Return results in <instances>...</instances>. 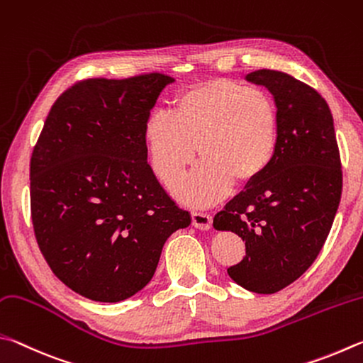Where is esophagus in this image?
Masks as SVG:
<instances>
[{
    "label": "esophagus",
    "mask_w": 363,
    "mask_h": 363,
    "mask_svg": "<svg viewBox=\"0 0 363 363\" xmlns=\"http://www.w3.org/2000/svg\"><path fill=\"white\" fill-rule=\"evenodd\" d=\"M191 221L193 225L201 231H207L212 228V217L208 213H201V212H193L191 213Z\"/></svg>",
    "instance_id": "esophagus-1"
}]
</instances>
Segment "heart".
<instances>
[{
	"label": "heart",
	"mask_w": 363,
	"mask_h": 363,
	"mask_svg": "<svg viewBox=\"0 0 363 363\" xmlns=\"http://www.w3.org/2000/svg\"><path fill=\"white\" fill-rule=\"evenodd\" d=\"M281 133V114L263 89L230 79L188 87L172 99L167 114L157 113L143 127L151 169L172 188L196 162L193 178L177 188L191 206H208L234 188L255 183L269 169Z\"/></svg>",
	"instance_id": "heart-1"
}]
</instances>
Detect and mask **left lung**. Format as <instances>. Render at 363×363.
<instances>
[{
    "label": "left lung",
    "mask_w": 363,
    "mask_h": 363,
    "mask_svg": "<svg viewBox=\"0 0 363 363\" xmlns=\"http://www.w3.org/2000/svg\"><path fill=\"white\" fill-rule=\"evenodd\" d=\"M281 114L269 169L213 218L217 231L245 240V257L228 268L253 294H276L306 272L325 244L338 211L342 174L332 111L322 95L290 74L258 69Z\"/></svg>",
    "instance_id": "obj_1"
}]
</instances>
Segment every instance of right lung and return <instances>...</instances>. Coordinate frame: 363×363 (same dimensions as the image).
Instances as JSON below:
<instances>
[{
    "mask_svg": "<svg viewBox=\"0 0 363 363\" xmlns=\"http://www.w3.org/2000/svg\"><path fill=\"white\" fill-rule=\"evenodd\" d=\"M161 73L86 79L50 108L30 162L38 245L54 274L101 303L148 284L172 233L191 223L146 162L143 127Z\"/></svg>",
    "mask_w": 363,
    "mask_h": 363,
    "instance_id": "right-lung-1",
    "label": "right lung"
}]
</instances>
